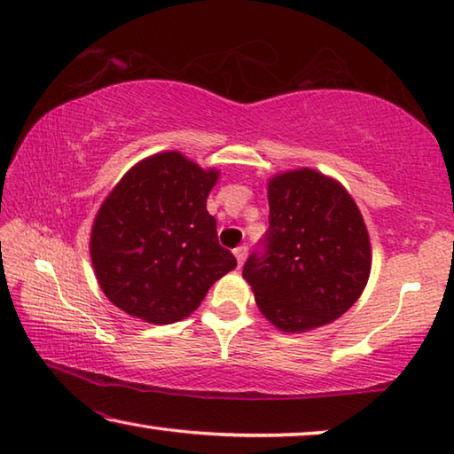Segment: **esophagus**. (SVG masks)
<instances>
[{
  "label": "esophagus",
  "instance_id": "34e87169",
  "mask_svg": "<svg viewBox=\"0 0 454 454\" xmlns=\"http://www.w3.org/2000/svg\"><path fill=\"white\" fill-rule=\"evenodd\" d=\"M246 254H248V246H246V244L238 246V248L234 250V256H236V260H238V266H242V264H244Z\"/></svg>",
  "mask_w": 454,
  "mask_h": 454
}]
</instances>
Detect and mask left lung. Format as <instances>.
<instances>
[{
    "instance_id": "left-lung-1",
    "label": "left lung",
    "mask_w": 454,
    "mask_h": 454,
    "mask_svg": "<svg viewBox=\"0 0 454 454\" xmlns=\"http://www.w3.org/2000/svg\"><path fill=\"white\" fill-rule=\"evenodd\" d=\"M266 234L242 276L260 312L282 333L328 325L358 301L371 274V240L358 206L310 168L268 182Z\"/></svg>"
}]
</instances>
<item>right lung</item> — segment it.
Wrapping results in <instances>:
<instances>
[{"label":"right lung","mask_w":454,"mask_h":454,"mask_svg":"<svg viewBox=\"0 0 454 454\" xmlns=\"http://www.w3.org/2000/svg\"><path fill=\"white\" fill-rule=\"evenodd\" d=\"M218 180L180 152L137 162L104 200L90 254L104 294L128 314L170 325L194 312L236 268L218 244L206 198Z\"/></svg>","instance_id":"add662e5"}]
</instances>
